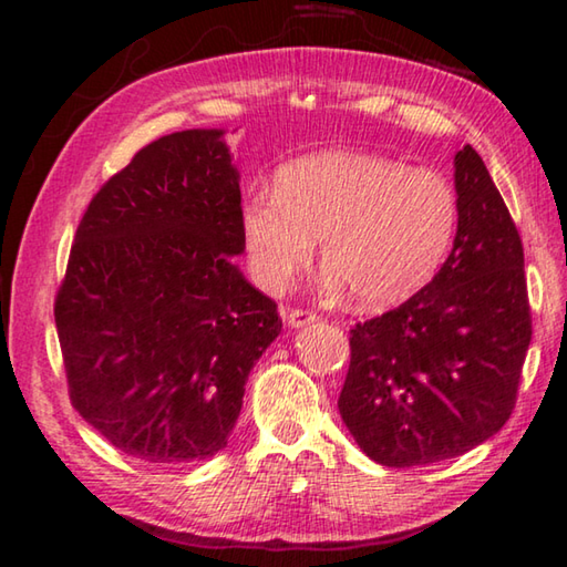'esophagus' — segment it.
<instances>
[{
  "instance_id": "obj_1",
  "label": "esophagus",
  "mask_w": 567,
  "mask_h": 567,
  "mask_svg": "<svg viewBox=\"0 0 567 567\" xmlns=\"http://www.w3.org/2000/svg\"><path fill=\"white\" fill-rule=\"evenodd\" d=\"M280 315L285 324H290V328H305V324L315 320V312L302 310V307H280Z\"/></svg>"
}]
</instances>
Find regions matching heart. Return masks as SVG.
<instances>
[{"instance_id": "obj_1", "label": "heart", "mask_w": 567, "mask_h": 567, "mask_svg": "<svg viewBox=\"0 0 567 567\" xmlns=\"http://www.w3.org/2000/svg\"><path fill=\"white\" fill-rule=\"evenodd\" d=\"M277 192L245 197L247 267L280 292L322 243L324 285L362 307L408 300L433 280L457 233V195L435 169L375 152H324L277 172Z\"/></svg>"}]
</instances>
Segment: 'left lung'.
I'll return each instance as SVG.
<instances>
[{
  "label": "left lung",
  "instance_id": "obj_1",
  "mask_svg": "<svg viewBox=\"0 0 567 567\" xmlns=\"http://www.w3.org/2000/svg\"><path fill=\"white\" fill-rule=\"evenodd\" d=\"M453 252L420 292L350 330L338 408L388 467L463 455L501 430L533 338L523 243L477 152L455 155Z\"/></svg>",
  "mask_w": 567,
  "mask_h": 567
}]
</instances>
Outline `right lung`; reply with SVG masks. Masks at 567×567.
<instances>
[{"label":"right lung","instance_id":"add662e5","mask_svg":"<svg viewBox=\"0 0 567 567\" xmlns=\"http://www.w3.org/2000/svg\"><path fill=\"white\" fill-rule=\"evenodd\" d=\"M223 134L172 132L104 182L54 300L74 410L150 465L227 445L249 370L282 330L233 262L243 195Z\"/></svg>","mask_w":567,"mask_h":567}]
</instances>
